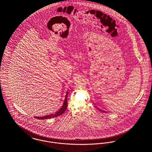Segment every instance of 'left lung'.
Masks as SVG:
<instances>
[{"label":"left lung","instance_id":"1","mask_svg":"<svg viewBox=\"0 0 152 152\" xmlns=\"http://www.w3.org/2000/svg\"><path fill=\"white\" fill-rule=\"evenodd\" d=\"M95 107H96V108L98 109V108H97V107H96V106H95ZM98 110H100V111H101V112H105V113H108V112H106V111H104V110H101V109H98Z\"/></svg>","mask_w":152,"mask_h":152}]
</instances>
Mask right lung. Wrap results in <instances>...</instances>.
Wrapping results in <instances>:
<instances>
[{"mask_svg":"<svg viewBox=\"0 0 152 152\" xmlns=\"http://www.w3.org/2000/svg\"><path fill=\"white\" fill-rule=\"evenodd\" d=\"M68 91H67V92L66 93L64 101V103H63L62 107L59 109L57 112H56L54 113H51L50 115H47L43 116H34V117L36 118V119H42L43 120V119L53 118L57 117L58 116H60L61 115H63L64 113L65 110L67 108V105H68V103H67V94H68Z\"/></svg>","mask_w":152,"mask_h":152,"instance_id":"right-lung-1","label":"right lung"}]
</instances>
